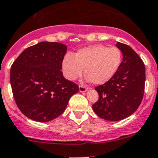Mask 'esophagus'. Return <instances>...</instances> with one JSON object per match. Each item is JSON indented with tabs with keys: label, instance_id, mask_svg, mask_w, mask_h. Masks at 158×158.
Returning a JSON list of instances; mask_svg holds the SVG:
<instances>
[{
	"label": "esophagus",
	"instance_id": "obj_1",
	"mask_svg": "<svg viewBox=\"0 0 158 158\" xmlns=\"http://www.w3.org/2000/svg\"><path fill=\"white\" fill-rule=\"evenodd\" d=\"M79 92H85L87 90H88V88L85 86H84V85H79Z\"/></svg>",
	"mask_w": 158,
	"mask_h": 158
}]
</instances>
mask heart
Wrapping results in <instances>:
<instances>
[{"label": "heart", "instance_id": "b5f03b06", "mask_svg": "<svg viewBox=\"0 0 158 158\" xmlns=\"http://www.w3.org/2000/svg\"><path fill=\"white\" fill-rule=\"evenodd\" d=\"M122 62V51L118 47L95 44L79 49L73 56L66 54L62 61V69L66 79L75 80L82 76L85 68L87 80L103 85L115 75Z\"/></svg>", "mask_w": 158, "mask_h": 158}]
</instances>
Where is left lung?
I'll list each match as a JSON object with an SVG mask.
<instances>
[{"label":"left lung","mask_w":158,"mask_h":158,"mask_svg":"<svg viewBox=\"0 0 158 158\" xmlns=\"http://www.w3.org/2000/svg\"><path fill=\"white\" fill-rule=\"evenodd\" d=\"M123 59L117 73L106 83L95 87L98 100L92 106L95 114L111 122L133 114L142 101L145 84V66L142 60L126 44L117 42Z\"/></svg>","instance_id":"left-lung-1"}]
</instances>
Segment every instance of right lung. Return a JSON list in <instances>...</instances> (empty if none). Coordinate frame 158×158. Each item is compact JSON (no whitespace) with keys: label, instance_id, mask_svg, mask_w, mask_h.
<instances>
[{"label":"right lung","instance_id":"right-lung-1","mask_svg":"<svg viewBox=\"0 0 158 158\" xmlns=\"http://www.w3.org/2000/svg\"><path fill=\"white\" fill-rule=\"evenodd\" d=\"M67 47L40 42L20 54L10 69V85L17 107L29 118L52 121L66 109L79 86L63 77L62 61Z\"/></svg>","mask_w":158,"mask_h":158}]
</instances>
